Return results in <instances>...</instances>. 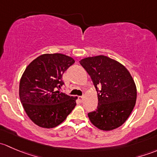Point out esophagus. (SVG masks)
I'll return each mask as SVG.
<instances>
[{
  "instance_id": "1",
  "label": "esophagus",
  "mask_w": 157,
  "mask_h": 157,
  "mask_svg": "<svg viewBox=\"0 0 157 157\" xmlns=\"http://www.w3.org/2000/svg\"><path fill=\"white\" fill-rule=\"evenodd\" d=\"M83 99H84V96H78V99L80 102H82L83 101Z\"/></svg>"
}]
</instances>
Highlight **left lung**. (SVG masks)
Listing matches in <instances>:
<instances>
[{
  "instance_id": "obj_1",
  "label": "left lung",
  "mask_w": 157,
  "mask_h": 157,
  "mask_svg": "<svg viewBox=\"0 0 157 157\" xmlns=\"http://www.w3.org/2000/svg\"><path fill=\"white\" fill-rule=\"evenodd\" d=\"M80 63L98 94L97 109L88 113L90 121L103 131L120 127L131 115L137 99V89L129 71L104 55L86 58Z\"/></svg>"
}]
</instances>
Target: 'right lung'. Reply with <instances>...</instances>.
<instances>
[{
    "mask_svg": "<svg viewBox=\"0 0 157 157\" xmlns=\"http://www.w3.org/2000/svg\"><path fill=\"white\" fill-rule=\"evenodd\" d=\"M74 63L62 54L40 55L27 66L20 83L21 103L38 126L52 128L64 121L76 106L77 97L60 92L62 75Z\"/></svg>",
    "mask_w": 157,
    "mask_h": 157,
    "instance_id": "right-lung-1",
    "label": "right lung"
}]
</instances>
